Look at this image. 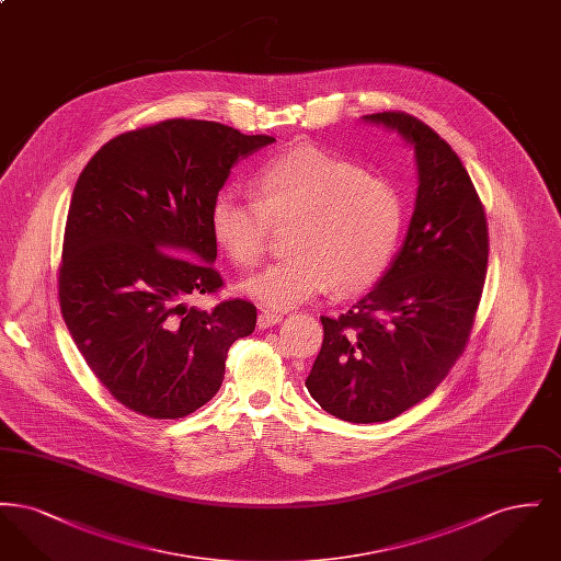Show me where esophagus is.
<instances>
[{
	"label": "esophagus",
	"mask_w": 561,
	"mask_h": 561,
	"mask_svg": "<svg viewBox=\"0 0 561 561\" xmlns=\"http://www.w3.org/2000/svg\"><path fill=\"white\" fill-rule=\"evenodd\" d=\"M284 320V316L282 313H273V311H261L259 313V328L261 330H265V328H271V325H275V323H279V321Z\"/></svg>",
	"instance_id": "obj_1"
}]
</instances>
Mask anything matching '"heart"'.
<instances>
[{"label": "heart", "mask_w": 561, "mask_h": 561, "mask_svg": "<svg viewBox=\"0 0 561 561\" xmlns=\"http://www.w3.org/2000/svg\"><path fill=\"white\" fill-rule=\"evenodd\" d=\"M401 227L398 188L316 145L273 156L254 179V195L227 188L210 213L214 241L238 268L259 265L273 229H290L293 259L241 284V293L267 309H290L328 288L339 296L366 293L389 267Z\"/></svg>", "instance_id": "1"}]
</instances>
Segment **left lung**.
Masks as SVG:
<instances>
[{"instance_id":"8db88e82","label":"left lung","mask_w":561,"mask_h":561,"mask_svg":"<svg viewBox=\"0 0 561 561\" xmlns=\"http://www.w3.org/2000/svg\"><path fill=\"white\" fill-rule=\"evenodd\" d=\"M366 122L414 147L419 191L391 267L341 318H323L307 389L347 423H382L431 396L467 347L488 268L480 195L453 147L421 119L382 111Z\"/></svg>"}]
</instances>
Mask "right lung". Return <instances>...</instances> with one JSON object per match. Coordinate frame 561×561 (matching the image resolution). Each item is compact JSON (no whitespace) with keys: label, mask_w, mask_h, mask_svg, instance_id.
I'll return each mask as SVG.
<instances>
[{"label":"right lung","mask_w":561,"mask_h":561,"mask_svg":"<svg viewBox=\"0 0 561 561\" xmlns=\"http://www.w3.org/2000/svg\"><path fill=\"white\" fill-rule=\"evenodd\" d=\"M204 119L119 134L85 163L67 214L58 300L71 339L108 393L149 419L213 400L227 351L256 307L188 298L222 286L210 213L238 161L271 145Z\"/></svg>","instance_id":"obj_1"}]
</instances>
